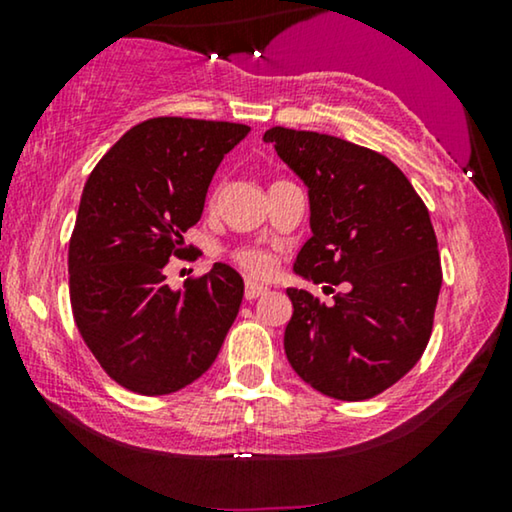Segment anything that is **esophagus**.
<instances>
[{
  "instance_id": "esophagus-1",
  "label": "esophagus",
  "mask_w": 512,
  "mask_h": 512,
  "mask_svg": "<svg viewBox=\"0 0 512 512\" xmlns=\"http://www.w3.org/2000/svg\"><path fill=\"white\" fill-rule=\"evenodd\" d=\"M265 293H268V286H263V284L247 282V286H244V298L247 300H256V298L265 296Z\"/></svg>"
}]
</instances>
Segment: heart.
<instances>
[{
  "label": "heart",
  "instance_id": "1",
  "mask_svg": "<svg viewBox=\"0 0 512 512\" xmlns=\"http://www.w3.org/2000/svg\"><path fill=\"white\" fill-rule=\"evenodd\" d=\"M235 258L244 270L251 272V275H268V272L272 270L270 254H265V251H261V249H251V247L240 249L235 254Z\"/></svg>",
  "mask_w": 512,
  "mask_h": 512
}]
</instances>
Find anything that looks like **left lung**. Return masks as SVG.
I'll return each instance as SVG.
<instances>
[{"label":"left lung","instance_id":"obj_1","mask_svg":"<svg viewBox=\"0 0 512 512\" xmlns=\"http://www.w3.org/2000/svg\"><path fill=\"white\" fill-rule=\"evenodd\" d=\"M263 142L275 144L310 195L312 237L293 272L331 293L343 286L331 305L286 289V359L321 394L366 401L429 345L443 284L429 209L408 177L366 146L289 128H270Z\"/></svg>","mask_w":512,"mask_h":512}]
</instances>
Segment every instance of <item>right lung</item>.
<instances>
[{"mask_svg":"<svg viewBox=\"0 0 512 512\" xmlns=\"http://www.w3.org/2000/svg\"><path fill=\"white\" fill-rule=\"evenodd\" d=\"M247 125L149 118L111 146L83 186L69 242L74 321L111 380L165 396L207 373L240 312L244 282L226 263L165 284L170 256L200 221L207 188Z\"/></svg>","mask_w":512,"mask_h":512,"instance_id":"1","label":"right lung"}]
</instances>
